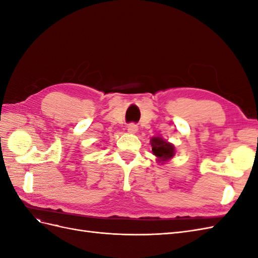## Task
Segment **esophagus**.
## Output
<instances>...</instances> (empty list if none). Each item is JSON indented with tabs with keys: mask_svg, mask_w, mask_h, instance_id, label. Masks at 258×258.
I'll return each instance as SVG.
<instances>
[{
	"mask_svg": "<svg viewBox=\"0 0 258 258\" xmlns=\"http://www.w3.org/2000/svg\"><path fill=\"white\" fill-rule=\"evenodd\" d=\"M127 128H128L127 130H128L129 134H137V132H138V126H137V124H135V123L128 124Z\"/></svg>",
	"mask_w": 258,
	"mask_h": 258,
	"instance_id": "34e87169",
	"label": "esophagus"
}]
</instances>
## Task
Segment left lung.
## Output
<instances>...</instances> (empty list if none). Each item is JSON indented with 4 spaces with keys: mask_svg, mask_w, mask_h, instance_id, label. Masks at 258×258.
<instances>
[{
    "mask_svg": "<svg viewBox=\"0 0 258 258\" xmlns=\"http://www.w3.org/2000/svg\"><path fill=\"white\" fill-rule=\"evenodd\" d=\"M151 145L152 153L157 158L156 160L158 162H168L175 156V146L159 136L151 139Z\"/></svg>",
    "mask_w": 258,
    "mask_h": 258,
    "instance_id": "1",
    "label": "left lung"
}]
</instances>
